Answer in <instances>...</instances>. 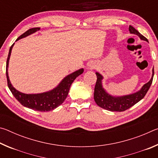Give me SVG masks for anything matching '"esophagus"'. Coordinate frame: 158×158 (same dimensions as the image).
<instances>
[{
    "mask_svg": "<svg viewBox=\"0 0 158 158\" xmlns=\"http://www.w3.org/2000/svg\"><path fill=\"white\" fill-rule=\"evenodd\" d=\"M90 68H92V67H90Z\"/></svg>",
    "mask_w": 158,
    "mask_h": 158,
    "instance_id": "1",
    "label": "esophagus"
}]
</instances>
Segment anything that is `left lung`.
Instances as JSON below:
<instances>
[{"label": "left lung", "mask_w": 158, "mask_h": 158, "mask_svg": "<svg viewBox=\"0 0 158 158\" xmlns=\"http://www.w3.org/2000/svg\"><path fill=\"white\" fill-rule=\"evenodd\" d=\"M129 31L130 33L137 35L140 37L141 40L148 42V40L138 31L136 30L133 26H129ZM95 74L97 75V81H96L94 89V100L96 104L100 107L108 111L120 112L127 110V109L135 105L144 98L153 82L154 69H153V74H152L151 80L144 84L139 91L132 94L123 96H113L109 94L102 86V80L103 79V77L99 73H96Z\"/></svg>", "instance_id": "8db88e82"}]
</instances>
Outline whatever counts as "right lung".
<instances>
[{"label": "right lung", "mask_w": 158, "mask_h": 158, "mask_svg": "<svg viewBox=\"0 0 158 158\" xmlns=\"http://www.w3.org/2000/svg\"><path fill=\"white\" fill-rule=\"evenodd\" d=\"M40 28H33L26 31L21 35L17 39V41L19 40L26 36L30 35L35 33L36 31L40 30ZM15 43L13 44L10 48L8 56H7V63H6V76L7 80V85L12 92V95L23 106L26 107L33 109L35 111H49L53 110V109L58 107L62 104L68 95L69 88L71 84L74 81L77 77L81 74L84 72V69H79L69 75L66 76L56 87L49 91L37 93V94H25V93H21L16 90L11 84L10 81L8 73H7V68H8L9 60L11 55V52L12 47L14 46Z\"/></svg>", "instance_id": "right-lung-1"}]
</instances>
